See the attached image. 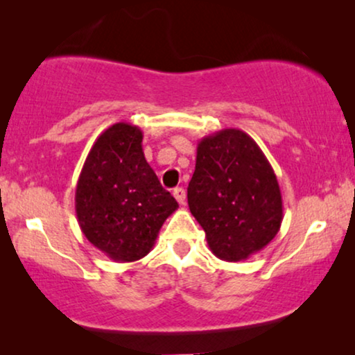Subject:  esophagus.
I'll use <instances>...</instances> for the list:
<instances>
[{"mask_svg": "<svg viewBox=\"0 0 355 355\" xmlns=\"http://www.w3.org/2000/svg\"><path fill=\"white\" fill-rule=\"evenodd\" d=\"M173 196H174V198H176L179 203H181V205H184V203H186V191H184L182 187L174 189Z\"/></svg>", "mask_w": 355, "mask_h": 355, "instance_id": "1", "label": "esophagus"}]
</instances>
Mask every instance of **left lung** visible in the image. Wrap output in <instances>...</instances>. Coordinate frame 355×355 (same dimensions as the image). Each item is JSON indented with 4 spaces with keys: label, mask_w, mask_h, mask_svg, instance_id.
Here are the masks:
<instances>
[{
    "label": "left lung",
    "mask_w": 355,
    "mask_h": 355,
    "mask_svg": "<svg viewBox=\"0 0 355 355\" xmlns=\"http://www.w3.org/2000/svg\"><path fill=\"white\" fill-rule=\"evenodd\" d=\"M187 203L218 259L242 261L265 249L283 221L279 184L265 153L241 129H223L197 145Z\"/></svg>",
    "instance_id": "1"
}]
</instances>
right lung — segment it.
I'll return each instance as SVG.
<instances>
[{
  "label": "right lung",
  "instance_id": "add662e5",
  "mask_svg": "<svg viewBox=\"0 0 355 355\" xmlns=\"http://www.w3.org/2000/svg\"><path fill=\"white\" fill-rule=\"evenodd\" d=\"M142 139L137 125H110L92 145L76 187L82 232L121 263L144 259L179 207L145 159Z\"/></svg>",
  "mask_w": 355,
  "mask_h": 355
}]
</instances>
